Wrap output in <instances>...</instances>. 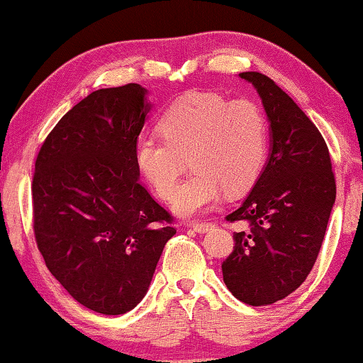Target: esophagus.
Returning <instances> with one entry per match:
<instances>
[{
  "instance_id": "1",
  "label": "esophagus",
  "mask_w": 363,
  "mask_h": 363,
  "mask_svg": "<svg viewBox=\"0 0 363 363\" xmlns=\"http://www.w3.org/2000/svg\"><path fill=\"white\" fill-rule=\"evenodd\" d=\"M191 228L198 233H205L208 230H211L213 225H211V223H208V221H193Z\"/></svg>"
}]
</instances>
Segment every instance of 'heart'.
<instances>
[{"label":"heart","mask_w":363,"mask_h":363,"mask_svg":"<svg viewBox=\"0 0 363 363\" xmlns=\"http://www.w3.org/2000/svg\"><path fill=\"white\" fill-rule=\"evenodd\" d=\"M160 137H142L135 165L163 200L174 191L186 158L194 173L173 196L183 216L196 215L230 193L245 190L259 175L267 152V122L261 107L247 99L228 101L211 92L178 97L158 121Z\"/></svg>","instance_id":"heart-1"}]
</instances>
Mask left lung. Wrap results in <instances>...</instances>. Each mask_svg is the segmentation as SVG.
Segmentation results:
<instances>
[{
  "mask_svg": "<svg viewBox=\"0 0 363 363\" xmlns=\"http://www.w3.org/2000/svg\"><path fill=\"white\" fill-rule=\"evenodd\" d=\"M259 94L271 128V153L242 205L226 216L242 221L223 281L247 306H269L309 276L335 201L329 148L314 122L261 72H241Z\"/></svg>",
  "mask_w": 363,
  "mask_h": 363,
  "instance_id": "left-lung-1",
  "label": "left lung"
}]
</instances>
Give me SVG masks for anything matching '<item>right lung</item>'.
I'll use <instances>...</instances> for the list:
<instances>
[{
	"label": "right lung",
	"mask_w": 363,
	"mask_h": 363,
	"mask_svg": "<svg viewBox=\"0 0 363 363\" xmlns=\"http://www.w3.org/2000/svg\"><path fill=\"white\" fill-rule=\"evenodd\" d=\"M138 84L99 89L44 140L33 177V228L48 269L99 314L147 294L173 216L142 185L135 145L150 104Z\"/></svg>",
	"instance_id": "1"
}]
</instances>
